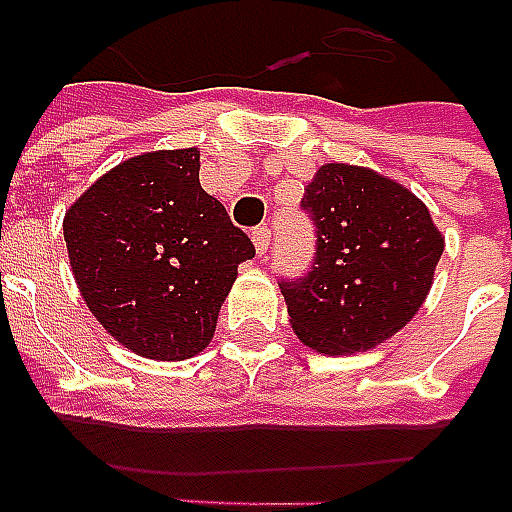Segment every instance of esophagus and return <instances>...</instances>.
Here are the masks:
<instances>
[{
	"label": "esophagus",
	"mask_w": 512,
	"mask_h": 512,
	"mask_svg": "<svg viewBox=\"0 0 512 512\" xmlns=\"http://www.w3.org/2000/svg\"><path fill=\"white\" fill-rule=\"evenodd\" d=\"M270 237H272L270 226H256V229L251 232V240L253 245H256V253H259V256H264L267 248H270Z\"/></svg>",
	"instance_id": "34e87169"
}]
</instances>
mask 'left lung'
<instances>
[{
  "label": "left lung",
  "instance_id": "left-lung-1",
  "mask_svg": "<svg viewBox=\"0 0 512 512\" xmlns=\"http://www.w3.org/2000/svg\"><path fill=\"white\" fill-rule=\"evenodd\" d=\"M302 210L315 256L305 278L280 280L291 326L326 356L370 351L424 305L443 234L410 188L353 164L318 169Z\"/></svg>",
  "mask_w": 512,
  "mask_h": 512
}]
</instances>
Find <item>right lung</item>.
<instances>
[{"instance_id":"obj_1","label":"right lung","mask_w":512,"mask_h":512,"mask_svg":"<svg viewBox=\"0 0 512 512\" xmlns=\"http://www.w3.org/2000/svg\"><path fill=\"white\" fill-rule=\"evenodd\" d=\"M83 302L118 343L145 359L205 351L248 234L199 186V151H153L118 164L64 215Z\"/></svg>"}]
</instances>
